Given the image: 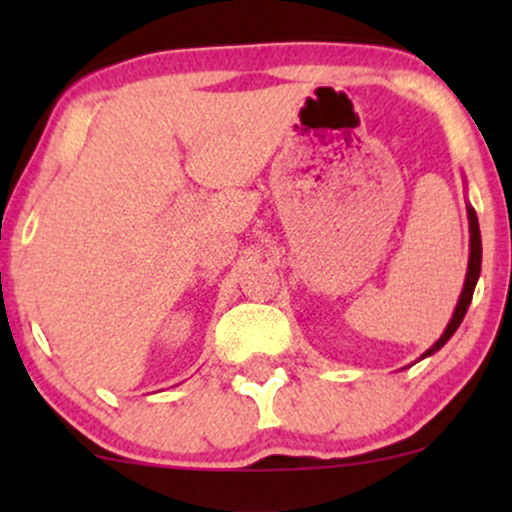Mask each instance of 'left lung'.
Returning <instances> with one entry per match:
<instances>
[{"label":"left lung","mask_w":512,"mask_h":512,"mask_svg":"<svg viewBox=\"0 0 512 512\" xmlns=\"http://www.w3.org/2000/svg\"><path fill=\"white\" fill-rule=\"evenodd\" d=\"M467 214H469V233H472V238H469V269H467V281H464V289H462L460 303H457L455 315H452L450 325L445 327L443 337H440L438 342L433 344L431 349H428L426 354L421 356V358L431 356L433 351H438L440 346H443L445 342H448V339L452 337V334H455L457 327H460V322H462L464 313H467L469 303H472L474 286H477V279H479V272H481V233H479V219H477V211H474V209H467Z\"/></svg>","instance_id":"1"}]
</instances>
